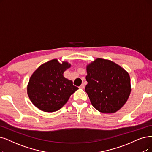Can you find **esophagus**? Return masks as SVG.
Returning a JSON list of instances; mask_svg holds the SVG:
<instances>
[{"instance_id":"34e87169","label":"esophagus","mask_w":152,"mask_h":152,"mask_svg":"<svg viewBox=\"0 0 152 152\" xmlns=\"http://www.w3.org/2000/svg\"><path fill=\"white\" fill-rule=\"evenodd\" d=\"M84 87H85V86H84V84H83V83L79 87V88H82V89L84 88Z\"/></svg>"}]
</instances>
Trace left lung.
<instances>
[{
	"label": "left lung",
	"instance_id": "left-lung-1",
	"mask_svg": "<svg viewBox=\"0 0 152 152\" xmlns=\"http://www.w3.org/2000/svg\"><path fill=\"white\" fill-rule=\"evenodd\" d=\"M87 72L85 90L93 107L104 113L120 110L131 92L129 73L113 62L100 58L87 66Z\"/></svg>",
	"mask_w": 152,
	"mask_h": 152
}]
</instances>
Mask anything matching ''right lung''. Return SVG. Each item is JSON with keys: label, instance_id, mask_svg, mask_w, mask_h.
Listing matches in <instances>:
<instances>
[{"label": "right lung", "instance_id": "add662e5", "mask_svg": "<svg viewBox=\"0 0 152 152\" xmlns=\"http://www.w3.org/2000/svg\"><path fill=\"white\" fill-rule=\"evenodd\" d=\"M67 62H58L53 59L40 65L30 77L27 94L32 104L45 112H53L61 108L78 87L64 77L70 67Z\"/></svg>", "mask_w": 152, "mask_h": 152}]
</instances>
